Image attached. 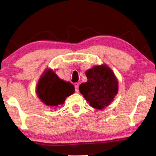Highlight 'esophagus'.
Listing matches in <instances>:
<instances>
[{
	"label": "esophagus",
	"mask_w": 156,
	"mask_h": 156,
	"mask_svg": "<svg viewBox=\"0 0 156 156\" xmlns=\"http://www.w3.org/2000/svg\"><path fill=\"white\" fill-rule=\"evenodd\" d=\"M74 87H75V91H76V92H78V91H79V89H78L79 84L77 83H76L74 84Z\"/></svg>",
	"instance_id": "1"
}]
</instances>
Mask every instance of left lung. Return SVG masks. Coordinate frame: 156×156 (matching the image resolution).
<instances>
[{
    "instance_id": "left-lung-1",
    "label": "left lung",
    "mask_w": 156,
    "mask_h": 156,
    "mask_svg": "<svg viewBox=\"0 0 156 156\" xmlns=\"http://www.w3.org/2000/svg\"><path fill=\"white\" fill-rule=\"evenodd\" d=\"M87 82L80 84L79 90L92 107L102 109L118 94V80L107 65L96 66L85 73Z\"/></svg>"
}]
</instances>
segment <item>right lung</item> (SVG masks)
I'll return each instance as SVG.
<instances>
[{"mask_svg": "<svg viewBox=\"0 0 156 156\" xmlns=\"http://www.w3.org/2000/svg\"><path fill=\"white\" fill-rule=\"evenodd\" d=\"M74 87L60 79L53 71L47 70L38 83L36 93L47 106L56 107L64 103L67 96L74 93Z\"/></svg>", "mask_w": 156, "mask_h": 156, "instance_id": "obj_1", "label": "right lung"}]
</instances>
